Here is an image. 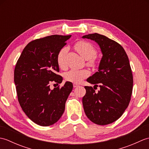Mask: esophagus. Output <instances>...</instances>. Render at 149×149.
<instances>
[{"mask_svg": "<svg viewBox=\"0 0 149 149\" xmlns=\"http://www.w3.org/2000/svg\"><path fill=\"white\" fill-rule=\"evenodd\" d=\"M79 86L78 84H73V86H74V88H76V87H77Z\"/></svg>", "mask_w": 149, "mask_h": 149, "instance_id": "34e87169", "label": "esophagus"}]
</instances>
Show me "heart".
Wrapping results in <instances>:
<instances>
[{
    "instance_id": "b5f03b06",
    "label": "heart",
    "mask_w": 149,
    "mask_h": 149,
    "mask_svg": "<svg viewBox=\"0 0 149 149\" xmlns=\"http://www.w3.org/2000/svg\"><path fill=\"white\" fill-rule=\"evenodd\" d=\"M75 49L84 58L88 59V64L91 66H94L95 64L93 58L97 55V50L92 44L85 42L79 41L75 45ZM68 49L66 47L61 49L57 56V63L60 68L64 69L66 68L65 58ZM89 75V72L87 70H76L72 69L67 72L65 75V79L74 83H79L84 79L87 77Z\"/></svg>"
}]
</instances>
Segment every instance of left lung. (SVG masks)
<instances>
[{
	"label": "left lung",
	"instance_id": "obj_1",
	"mask_svg": "<svg viewBox=\"0 0 149 149\" xmlns=\"http://www.w3.org/2000/svg\"><path fill=\"white\" fill-rule=\"evenodd\" d=\"M82 38L95 41L102 54L98 72L86 80L95 86H84V112L96 124H109L122 115L131 100L133 77L128 56L119 43L102 34H90ZM98 84L100 90L95 93L93 88Z\"/></svg>",
	"mask_w": 149,
	"mask_h": 149
}]
</instances>
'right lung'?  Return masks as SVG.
<instances>
[{"instance_id": "add662e5", "label": "right lung", "mask_w": 149, "mask_h": 149, "mask_svg": "<svg viewBox=\"0 0 149 149\" xmlns=\"http://www.w3.org/2000/svg\"><path fill=\"white\" fill-rule=\"evenodd\" d=\"M71 35H51L29 42L18 59L14 81L18 102L28 118L41 126H49L61 118L73 89L71 82L50 90L52 82L62 83L57 56Z\"/></svg>"}]
</instances>
